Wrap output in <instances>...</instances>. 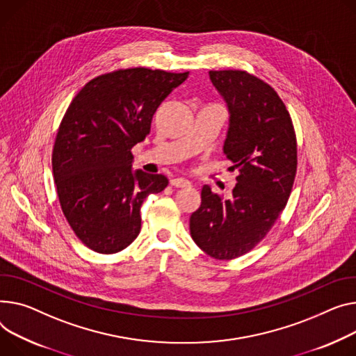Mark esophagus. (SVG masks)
Returning <instances> with one entry per match:
<instances>
[{"label":"esophagus","instance_id":"obj_1","mask_svg":"<svg viewBox=\"0 0 356 356\" xmlns=\"http://www.w3.org/2000/svg\"><path fill=\"white\" fill-rule=\"evenodd\" d=\"M170 184L175 186V187H188V186H191V181L186 180V179H181V177H176V179L170 180Z\"/></svg>","mask_w":356,"mask_h":356}]
</instances>
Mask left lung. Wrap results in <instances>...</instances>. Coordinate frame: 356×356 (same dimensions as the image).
<instances>
[{
	"label": "left lung",
	"instance_id": "left-lung-1",
	"mask_svg": "<svg viewBox=\"0 0 356 356\" xmlns=\"http://www.w3.org/2000/svg\"><path fill=\"white\" fill-rule=\"evenodd\" d=\"M209 76L229 106L223 150L239 175L227 200L203 186L191 234L209 256L232 260L262 242L285 209L298 143L292 117L272 86L243 70H211Z\"/></svg>",
	"mask_w": 356,
	"mask_h": 356
}]
</instances>
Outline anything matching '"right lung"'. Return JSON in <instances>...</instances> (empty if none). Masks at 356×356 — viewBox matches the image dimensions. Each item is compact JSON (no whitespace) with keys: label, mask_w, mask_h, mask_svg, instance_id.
Returning a JSON list of instances; mask_svg holds the SVG:
<instances>
[{"label":"right lung","mask_w":356,"mask_h":356,"mask_svg":"<svg viewBox=\"0 0 356 356\" xmlns=\"http://www.w3.org/2000/svg\"><path fill=\"white\" fill-rule=\"evenodd\" d=\"M188 77L145 67L90 80L70 103L53 147V175L64 216L91 250L111 254L140 233V206L169 184L131 172V149L150 133L161 100Z\"/></svg>","instance_id":"right-lung-1"}]
</instances>
